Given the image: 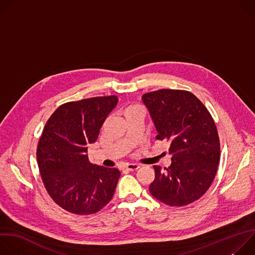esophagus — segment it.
Returning a JSON list of instances; mask_svg holds the SVG:
<instances>
[{"mask_svg": "<svg viewBox=\"0 0 255 255\" xmlns=\"http://www.w3.org/2000/svg\"><path fill=\"white\" fill-rule=\"evenodd\" d=\"M139 167H140V165H139V164H137V163H128V164H126V165L124 166V168H125V169L130 170V171L136 170V169H138Z\"/></svg>", "mask_w": 255, "mask_h": 255, "instance_id": "1", "label": "esophagus"}]
</instances>
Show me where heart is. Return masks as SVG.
Instances as JSON below:
<instances>
[{
    "label": "heart",
    "mask_w": 255,
    "mask_h": 255,
    "mask_svg": "<svg viewBox=\"0 0 255 255\" xmlns=\"http://www.w3.org/2000/svg\"><path fill=\"white\" fill-rule=\"evenodd\" d=\"M138 112H143L142 108L140 106H138V105H129L123 110V115H124L125 118H127V117H129V116H131L135 113H138Z\"/></svg>",
    "instance_id": "1"
}]
</instances>
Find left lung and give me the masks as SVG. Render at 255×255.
Segmentation results:
<instances>
[{"mask_svg":"<svg viewBox=\"0 0 255 255\" xmlns=\"http://www.w3.org/2000/svg\"><path fill=\"white\" fill-rule=\"evenodd\" d=\"M157 131L156 139L169 142L171 164L154 165L150 194L173 207L199 200L212 185L220 161V140L204 104L191 92L162 89L144 94Z\"/></svg>","mask_w":255,"mask_h":255,"instance_id":"1","label":"left lung"}]
</instances>
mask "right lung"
<instances>
[{
	"label": "right lung",
	"instance_id": "right-lung-1",
	"mask_svg": "<svg viewBox=\"0 0 255 255\" xmlns=\"http://www.w3.org/2000/svg\"><path fill=\"white\" fill-rule=\"evenodd\" d=\"M117 103L116 96L68 102L45 124L36 152L39 171L48 195L69 213L95 214L113 198L119 169L92 164L87 153Z\"/></svg>",
	"mask_w": 255,
	"mask_h": 255
}]
</instances>
